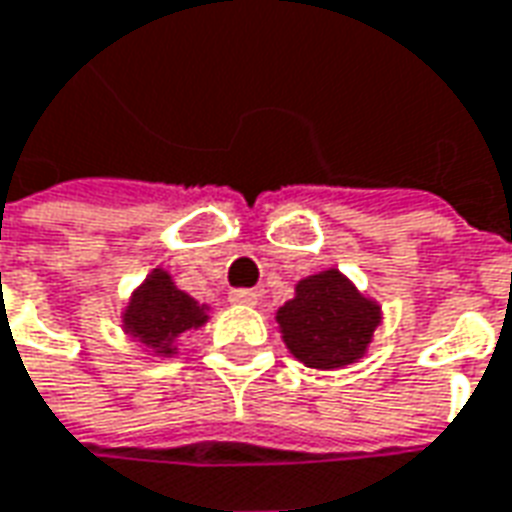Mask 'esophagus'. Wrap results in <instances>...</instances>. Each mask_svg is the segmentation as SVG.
Masks as SVG:
<instances>
[{"instance_id": "esophagus-1", "label": "esophagus", "mask_w": 512, "mask_h": 512, "mask_svg": "<svg viewBox=\"0 0 512 512\" xmlns=\"http://www.w3.org/2000/svg\"><path fill=\"white\" fill-rule=\"evenodd\" d=\"M228 300L234 306H256L259 303V292L256 289H231L228 292Z\"/></svg>"}]
</instances>
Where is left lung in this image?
Listing matches in <instances>:
<instances>
[{"label": "left lung", "instance_id": "1", "mask_svg": "<svg viewBox=\"0 0 512 512\" xmlns=\"http://www.w3.org/2000/svg\"><path fill=\"white\" fill-rule=\"evenodd\" d=\"M380 311L355 292L339 270H325L297 284L295 300L278 311L286 347L308 366L353 364L378 328Z\"/></svg>", "mask_w": 512, "mask_h": 512}]
</instances>
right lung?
I'll list each match as a JSON object with an SVG mask.
<instances>
[{
	"instance_id": "right-lung-1",
	"label": "right lung",
	"mask_w": 512,
	"mask_h": 512,
	"mask_svg": "<svg viewBox=\"0 0 512 512\" xmlns=\"http://www.w3.org/2000/svg\"><path fill=\"white\" fill-rule=\"evenodd\" d=\"M206 317L201 306L173 286L168 273H157L134 292L132 303L126 308V331L137 336L148 347H162V353H170V342L179 333L198 328Z\"/></svg>"
}]
</instances>
